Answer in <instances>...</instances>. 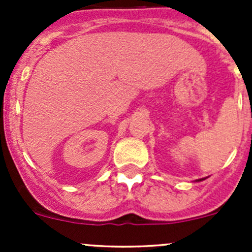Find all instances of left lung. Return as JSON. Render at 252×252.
<instances>
[{
    "instance_id": "obj_1",
    "label": "left lung",
    "mask_w": 252,
    "mask_h": 252,
    "mask_svg": "<svg viewBox=\"0 0 252 252\" xmlns=\"http://www.w3.org/2000/svg\"><path fill=\"white\" fill-rule=\"evenodd\" d=\"M206 178H201V179H196V182H201V180H205Z\"/></svg>"
}]
</instances>
